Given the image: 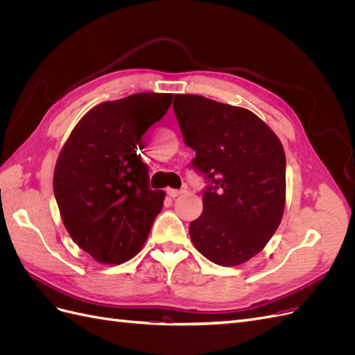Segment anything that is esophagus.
Wrapping results in <instances>:
<instances>
[{
	"instance_id": "1",
	"label": "esophagus",
	"mask_w": 355,
	"mask_h": 355,
	"mask_svg": "<svg viewBox=\"0 0 355 355\" xmlns=\"http://www.w3.org/2000/svg\"><path fill=\"white\" fill-rule=\"evenodd\" d=\"M184 189H167V194L171 197V198H175V197H178V196H180V194H184Z\"/></svg>"
}]
</instances>
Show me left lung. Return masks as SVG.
I'll return each mask as SVG.
<instances>
[{"label":"left lung","instance_id":"left-lung-1","mask_svg":"<svg viewBox=\"0 0 355 355\" xmlns=\"http://www.w3.org/2000/svg\"><path fill=\"white\" fill-rule=\"evenodd\" d=\"M173 110L192 166L209 180L202 213L189 225L196 249L235 266L259 253L282 222L286 155L280 139L252 111L197 94H175Z\"/></svg>","mask_w":355,"mask_h":355}]
</instances>
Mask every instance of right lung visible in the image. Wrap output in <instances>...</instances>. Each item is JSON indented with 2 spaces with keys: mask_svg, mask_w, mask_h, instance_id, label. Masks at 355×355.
Masks as SVG:
<instances>
[{
  "mask_svg": "<svg viewBox=\"0 0 355 355\" xmlns=\"http://www.w3.org/2000/svg\"><path fill=\"white\" fill-rule=\"evenodd\" d=\"M171 99L170 93H136L96 105L62 148L53 191L71 239L94 261L132 259L163 209L164 191L149 189L137 146Z\"/></svg>",
  "mask_w": 355,
  "mask_h": 355,
  "instance_id": "right-lung-1",
  "label": "right lung"
}]
</instances>
